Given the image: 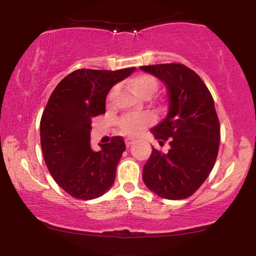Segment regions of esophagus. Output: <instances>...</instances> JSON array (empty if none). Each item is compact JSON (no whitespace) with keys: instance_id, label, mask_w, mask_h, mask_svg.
<instances>
[{"instance_id":"1","label":"esophagus","mask_w":256,"mask_h":256,"mask_svg":"<svg viewBox=\"0 0 256 256\" xmlns=\"http://www.w3.org/2000/svg\"><path fill=\"white\" fill-rule=\"evenodd\" d=\"M134 140H130V138H126V140H125V144H126V146H128V148L131 144H134Z\"/></svg>"}]
</instances>
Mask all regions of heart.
Wrapping results in <instances>:
<instances>
[{
  "instance_id": "obj_1",
  "label": "heart",
  "mask_w": 256,
  "mask_h": 256,
  "mask_svg": "<svg viewBox=\"0 0 256 256\" xmlns=\"http://www.w3.org/2000/svg\"><path fill=\"white\" fill-rule=\"evenodd\" d=\"M128 84H130L131 89L134 91V94H137L140 98H152V94L158 90V86L156 78L152 77V74H146V73L134 76V78L130 79ZM114 92H116V89H112L108 92V102L112 101ZM152 122H154V118H152L150 114H142V116L126 114V116H122L119 119L118 125L122 134H128V136H134V134H140V131L144 130L146 128H148L149 125H152Z\"/></svg>"
}]
</instances>
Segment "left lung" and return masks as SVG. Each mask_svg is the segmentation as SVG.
Returning a JSON list of instances; mask_svg holds the SVG:
<instances>
[{
  "instance_id": "1",
  "label": "left lung",
  "mask_w": 256,
  "mask_h": 256,
  "mask_svg": "<svg viewBox=\"0 0 256 256\" xmlns=\"http://www.w3.org/2000/svg\"><path fill=\"white\" fill-rule=\"evenodd\" d=\"M162 80L168 90L166 119L152 128L161 146L152 149L143 167V180L149 190L167 200L192 196L210 176L220 143V124L210 90L200 76L183 64L140 66Z\"/></svg>"
}]
</instances>
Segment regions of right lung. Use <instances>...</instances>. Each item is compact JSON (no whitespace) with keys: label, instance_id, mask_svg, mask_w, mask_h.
Returning a JSON list of instances; mask_svg holds the SVG:
<instances>
[{"label":"right lung","instance_id":"right-lung-1","mask_svg":"<svg viewBox=\"0 0 256 256\" xmlns=\"http://www.w3.org/2000/svg\"><path fill=\"white\" fill-rule=\"evenodd\" d=\"M134 70H76L56 85L48 100L40 125L43 158L58 186L72 198H98L114 183L125 142L122 136H114L94 152L91 120L106 113L110 88Z\"/></svg>","mask_w":256,"mask_h":256}]
</instances>
